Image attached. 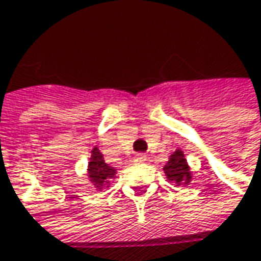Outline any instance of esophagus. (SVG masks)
Wrapping results in <instances>:
<instances>
[{
	"mask_svg": "<svg viewBox=\"0 0 261 261\" xmlns=\"http://www.w3.org/2000/svg\"><path fill=\"white\" fill-rule=\"evenodd\" d=\"M147 158H146L145 153H137L136 156H134V162H145Z\"/></svg>",
	"mask_w": 261,
	"mask_h": 261,
	"instance_id": "obj_1",
	"label": "esophagus"
}]
</instances>
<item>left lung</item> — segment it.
I'll return each mask as SVG.
<instances>
[{
  "mask_svg": "<svg viewBox=\"0 0 261 261\" xmlns=\"http://www.w3.org/2000/svg\"><path fill=\"white\" fill-rule=\"evenodd\" d=\"M162 170L165 173V177L168 178V181L174 183V186H188V185H191L193 174H192L191 167H189L188 160H186L181 149H176L170 155L168 161L164 165Z\"/></svg>",
  "mask_w": 261,
  "mask_h": 261,
  "instance_id": "1",
  "label": "left lung"
}]
</instances>
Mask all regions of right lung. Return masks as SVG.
<instances>
[{
    "label": "right lung",
    "mask_w": 261,
    "mask_h": 261,
    "mask_svg": "<svg viewBox=\"0 0 261 261\" xmlns=\"http://www.w3.org/2000/svg\"><path fill=\"white\" fill-rule=\"evenodd\" d=\"M87 177L96 189L109 188L111 181L116 178V170L105 162L99 147L91 149V155L87 165Z\"/></svg>",
    "instance_id": "right-lung-1"
}]
</instances>
